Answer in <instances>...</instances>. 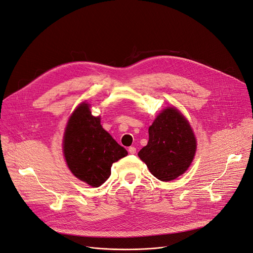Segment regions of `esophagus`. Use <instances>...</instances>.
<instances>
[{"mask_svg":"<svg viewBox=\"0 0 253 253\" xmlns=\"http://www.w3.org/2000/svg\"><path fill=\"white\" fill-rule=\"evenodd\" d=\"M128 152H129V154H131V155H133V154L136 153V148L135 147H129Z\"/></svg>","mask_w":253,"mask_h":253,"instance_id":"esophagus-1","label":"esophagus"}]
</instances>
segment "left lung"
<instances>
[{
  "instance_id": "1",
  "label": "left lung",
  "mask_w": 253,
  "mask_h": 253,
  "mask_svg": "<svg viewBox=\"0 0 253 253\" xmlns=\"http://www.w3.org/2000/svg\"><path fill=\"white\" fill-rule=\"evenodd\" d=\"M196 141L188 121L173 107L162 111L149 128V141L138 152L151 173L169 182L183 174L191 164Z\"/></svg>"
}]
</instances>
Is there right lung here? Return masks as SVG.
<instances>
[{"label":"right lung","instance_id":"right-lung-1","mask_svg":"<svg viewBox=\"0 0 253 253\" xmlns=\"http://www.w3.org/2000/svg\"><path fill=\"white\" fill-rule=\"evenodd\" d=\"M112 135L92 116L89 105L81 104L70 117L64 135V155L76 178L99 187L111 175L113 163L127 155Z\"/></svg>","mask_w":253,"mask_h":253}]
</instances>
